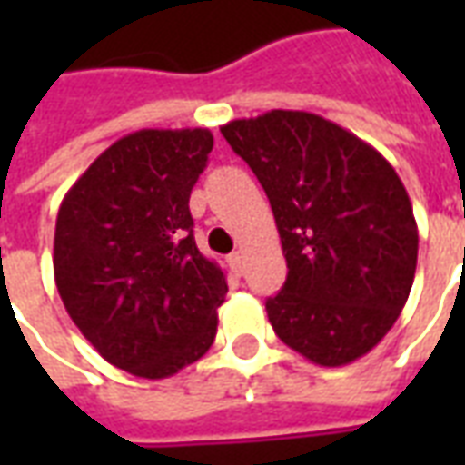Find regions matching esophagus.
I'll list each match as a JSON object with an SVG mask.
<instances>
[{"mask_svg": "<svg viewBox=\"0 0 465 465\" xmlns=\"http://www.w3.org/2000/svg\"><path fill=\"white\" fill-rule=\"evenodd\" d=\"M229 263H232V269L236 273L243 272V253L242 252H233L232 256H229Z\"/></svg>", "mask_w": 465, "mask_h": 465, "instance_id": "obj_1", "label": "esophagus"}]
</instances>
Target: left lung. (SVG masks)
<instances>
[{
	"instance_id": "1",
	"label": "left lung",
	"mask_w": 465,
	"mask_h": 465,
	"mask_svg": "<svg viewBox=\"0 0 465 465\" xmlns=\"http://www.w3.org/2000/svg\"><path fill=\"white\" fill-rule=\"evenodd\" d=\"M272 203L286 256L266 299L273 331L319 366H346L406 306L419 229L399 173L371 143L309 112L273 109L222 126Z\"/></svg>"
}]
</instances>
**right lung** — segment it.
<instances>
[{
  "label": "right lung",
  "mask_w": 465,
  "mask_h": 465,
  "mask_svg": "<svg viewBox=\"0 0 465 465\" xmlns=\"http://www.w3.org/2000/svg\"><path fill=\"white\" fill-rule=\"evenodd\" d=\"M209 129H142L114 142L66 192L54 282L102 359L142 379L199 361L229 292L193 242L189 196L206 169Z\"/></svg>",
  "instance_id": "obj_1"
}]
</instances>
